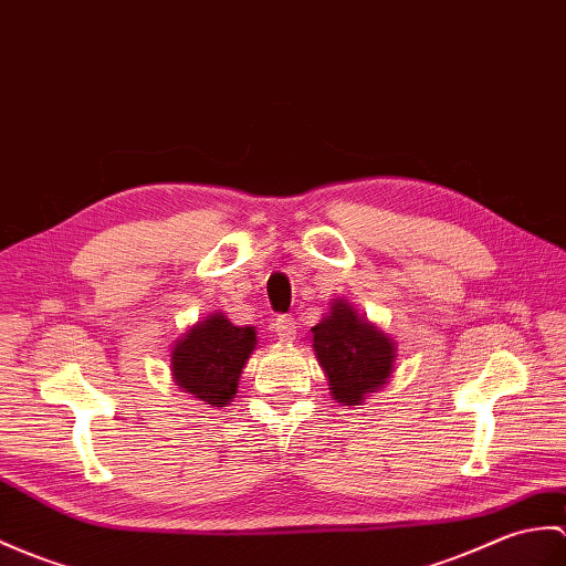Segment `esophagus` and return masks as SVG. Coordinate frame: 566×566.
<instances>
[{
  "label": "esophagus",
  "instance_id": "34e87169",
  "mask_svg": "<svg viewBox=\"0 0 566 566\" xmlns=\"http://www.w3.org/2000/svg\"><path fill=\"white\" fill-rule=\"evenodd\" d=\"M272 325H274V333H277L282 343H292V339L296 337V323H294L292 315H277Z\"/></svg>",
  "mask_w": 566,
  "mask_h": 566
}]
</instances>
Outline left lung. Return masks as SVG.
Masks as SVG:
<instances>
[{
	"label": "left lung",
	"instance_id": "1",
	"mask_svg": "<svg viewBox=\"0 0 566 566\" xmlns=\"http://www.w3.org/2000/svg\"><path fill=\"white\" fill-rule=\"evenodd\" d=\"M311 333L313 352L337 402L359 405L388 384L396 366V343L374 323L359 318L345 298H335L331 313Z\"/></svg>",
	"mask_w": 566,
	"mask_h": 566
}]
</instances>
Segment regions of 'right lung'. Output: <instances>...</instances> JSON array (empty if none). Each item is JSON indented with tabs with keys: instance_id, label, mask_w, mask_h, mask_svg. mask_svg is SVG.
<instances>
[{
	"instance_id": "obj_1",
	"label": "right lung",
	"mask_w": 566,
	"mask_h": 566,
	"mask_svg": "<svg viewBox=\"0 0 566 566\" xmlns=\"http://www.w3.org/2000/svg\"><path fill=\"white\" fill-rule=\"evenodd\" d=\"M255 345V327L233 325L223 313L207 315L170 352L176 386L205 405L227 407Z\"/></svg>"
}]
</instances>
